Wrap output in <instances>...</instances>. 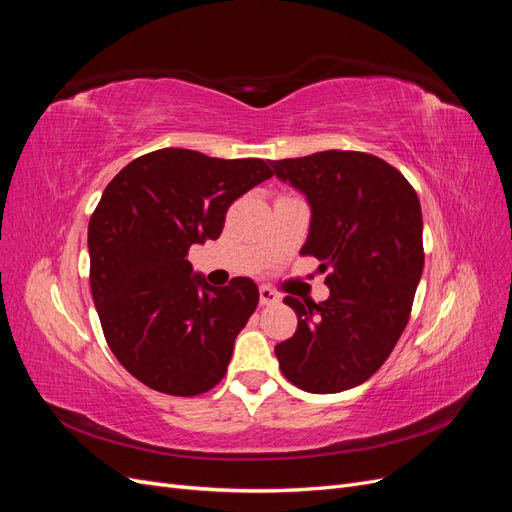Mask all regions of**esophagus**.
I'll list each match as a JSON object with an SVG mask.
<instances>
[{
	"mask_svg": "<svg viewBox=\"0 0 512 512\" xmlns=\"http://www.w3.org/2000/svg\"><path fill=\"white\" fill-rule=\"evenodd\" d=\"M258 292H260V305L262 307H267V305H273V303L280 301V297H277V292L273 288H269V286H260Z\"/></svg>",
	"mask_w": 512,
	"mask_h": 512,
	"instance_id": "34e87169",
	"label": "esophagus"
}]
</instances>
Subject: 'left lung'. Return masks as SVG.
Masks as SVG:
<instances>
[{"mask_svg": "<svg viewBox=\"0 0 512 512\" xmlns=\"http://www.w3.org/2000/svg\"><path fill=\"white\" fill-rule=\"evenodd\" d=\"M269 164L312 205L301 254L322 262L331 290L320 303L284 299L299 324L275 356L307 393L352 389L389 359L410 320L425 265L421 203L410 181L371 153L331 149Z\"/></svg>", "mask_w": 512, "mask_h": 512, "instance_id": "obj_1", "label": "left lung"}]
</instances>
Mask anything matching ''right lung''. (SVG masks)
Wrapping results in <instances>:
<instances>
[{
    "label": "right lung",
    "instance_id": "1",
    "mask_svg": "<svg viewBox=\"0 0 512 512\" xmlns=\"http://www.w3.org/2000/svg\"><path fill=\"white\" fill-rule=\"evenodd\" d=\"M269 177L260 158L166 147L106 185L89 220L91 294L108 348L149 389L196 397L224 378L258 288L250 277L209 286L188 252L218 239L228 207Z\"/></svg>",
    "mask_w": 512,
    "mask_h": 512
}]
</instances>
